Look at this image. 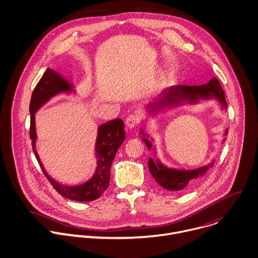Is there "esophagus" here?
<instances>
[{"instance_id":"34e87169","label":"esophagus","mask_w":258,"mask_h":258,"mask_svg":"<svg viewBox=\"0 0 258 258\" xmlns=\"http://www.w3.org/2000/svg\"><path fill=\"white\" fill-rule=\"evenodd\" d=\"M139 121H140V118H139L138 115H136V114H130V115L126 118L125 123H126V125H127L129 128H133V127H135V126L139 123Z\"/></svg>"}]
</instances>
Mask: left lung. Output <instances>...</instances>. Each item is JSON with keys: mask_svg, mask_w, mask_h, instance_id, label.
Segmentation results:
<instances>
[{"mask_svg": "<svg viewBox=\"0 0 258 258\" xmlns=\"http://www.w3.org/2000/svg\"><path fill=\"white\" fill-rule=\"evenodd\" d=\"M215 97L219 99L222 106L227 109V101L225 98V92L220 84V81L214 77L211 79L210 82L207 84L201 85H174L168 87L163 91L160 95L158 101L154 102L152 106H150L152 111H156L158 109H162L171 105H180L184 101H191L195 102L199 98H211ZM228 133V132H227ZM146 145L150 148L151 144L149 141L144 139ZM200 168L193 171H182V170H175L169 169L163 166L161 163L156 164L152 159L148 161V168L151 176L156 179V181L165 189L181 192L187 190L191 187L195 180L200 176H203L205 172L208 171L210 167Z\"/></svg>", "mask_w": 258, "mask_h": 258, "instance_id": "left-lung-1", "label": "left lung"}]
</instances>
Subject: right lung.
<instances>
[{
	"label": "right lung",
	"mask_w": 258,
	"mask_h": 258,
	"mask_svg": "<svg viewBox=\"0 0 258 258\" xmlns=\"http://www.w3.org/2000/svg\"><path fill=\"white\" fill-rule=\"evenodd\" d=\"M72 86L55 71L47 68L35 88L33 89L29 112H30V139L34 156L48 182L62 196L75 201H92L104 193L110 184V173L113 160L119 147L125 139L124 122L121 119L112 120L98 127V134L95 145L97 166L93 177L86 183L78 186H63L51 179L44 171L35 150V112L54 95L62 91H71Z\"/></svg>",
	"instance_id": "right-lung-1"
}]
</instances>
